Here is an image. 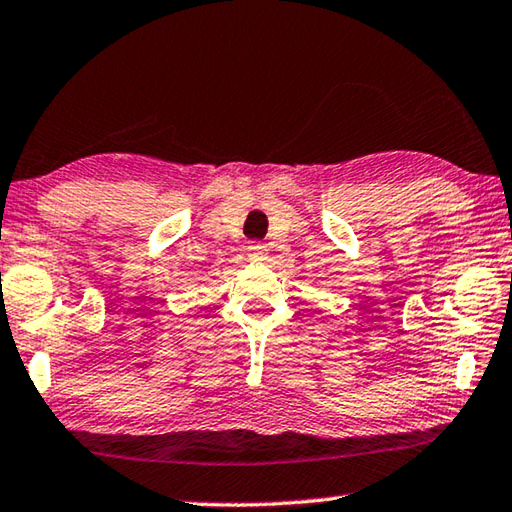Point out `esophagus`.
<instances>
[{
  "instance_id": "34e87169",
  "label": "esophagus",
  "mask_w": 512,
  "mask_h": 512,
  "mask_svg": "<svg viewBox=\"0 0 512 512\" xmlns=\"http://www.w3.org/2000/svg\"><path fill=\"white\" fill-rule=\"evenodd\" d=\"M247 256L254 258V261H263V258H267V247L263 242H249Z\"/></svg>"
}]
</instances>
